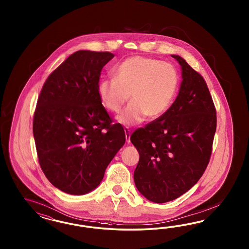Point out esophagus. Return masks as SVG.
Returning a JSON list of instances; mask_svg holds the SVG:
<instances>
[{
    "instance_id": "esophagus-1",
    "label": "esophagus",
    "mask_w": 249,
    "mask_h": 249,
    "mask_svg": "<svg viewBox=\"0 0 249 249\" xmlns=\"http://www.w3.org/2000/svg\"><path fill=\"white\" fill-rule=\"evenodd\" d=\"M125 135H126V142H127V143H129L130 142V130H129V128H125Z\"/></svg>"
}]
</instances>
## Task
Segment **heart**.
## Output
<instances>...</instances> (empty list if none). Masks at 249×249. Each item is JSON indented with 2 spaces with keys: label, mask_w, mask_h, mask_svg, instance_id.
Segmentation results:
<instances>
[{
  "label": "heart",
  "mask_w": 249,
  "mask_h": 249,
  "mask_svg": "<svg viewBox=\"0 0 249 249\" xmlns=\"http://www.w3.org/2000/svg\"><path fill=\"white\" fill-rule=\"evenodd\" d=\"M179 87V73L170 62L143 55L126 58L115 68V78H103L98 85V94L106 108L119 113V121L132 126L146 117L157 119L172 105Z\"/></svg>",
  "instance_id": "heart-1"
}]
</instances>
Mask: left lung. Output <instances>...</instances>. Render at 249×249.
Listing matches in <instances>:
<instances>
[{
  "label": "left lung",
  "mask_w": 249,
  "mask_h": 249,
  "mask_svg": "<svg viewBox=\"0 0 249 249\" xmlns=\"http://www.w3.org/2000/svg\"><path fill=\"white\" fill-rule=\"evenodd\" d=\"M182 81L173 105L130 141L140 154L134 172L139 192L153 203L173 201L192 188L211 157L216 110L204 77L179 55Z\"/></svg>",
  "instance_id": "obj_1"
}]
</instances>
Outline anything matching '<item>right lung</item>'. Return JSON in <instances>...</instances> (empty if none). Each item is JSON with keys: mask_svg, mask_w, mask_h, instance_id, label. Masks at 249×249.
Segmentation results:
<instances>
[{"mask_svg": "<svg viewBox=\"0 0 249 249\" xmlns=\"http://www.w3.org/2000/svg\"><path fill=\"white\" fill-rule=\"evenodd\" d=\"M109 52L79 50L47 77L34 115L39 164L54 187L81 196L98 187L106 168L125 143L98 94Z\"/></svg>", "mask_w": 249, "mask_h": 249, "instance_id": "right-lung-1", "label": "right lung"}]
</instances>
